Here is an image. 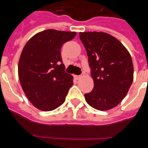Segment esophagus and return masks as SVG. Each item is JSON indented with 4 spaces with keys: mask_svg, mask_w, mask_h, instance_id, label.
<instances>
[{
    "mask_svg": "<svg viewBox=\"0 0 148 148\" xmlns=\"http://www.w3.org/2000/svg\"><path fill=\"white\" fill-rule=\"evenodd\" d=\"M74 78L76 79H79V78H81V76L80 75H74Z\"/></svg>",
    "mask_w": 148,
    "mask_h": 148,
    "instance_id": "34e87169",
    "label": "esophagus"
}]
</instances>
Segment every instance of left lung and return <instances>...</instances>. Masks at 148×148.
<instances>
[{
  "mask_svg": "<svg viewBox=\"0 0 148 148\" xmlns=\"http://www.w3.org/2000/svg\"><path fill=\"white\" fill-rule=\"evenodd\" d=\"M87 51L94 88L85 98L94 108L108 110L125 97L133 80L134 66L130 54L122 42L105 32H79Z\"/></svg>",
  "mask_w": 148,
  "mask_h": 148,
  "instance_id": "obj_1",
  "label": "left lung"
}]
</instances>
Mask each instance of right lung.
Returning <instances> with one entry per match:
<instances>
[{"instance_id": "right-lung-1", "label": "right lung", "mask_w": 148, "mask_h": 148, "mask_svg": "<svg viewBox=\"0 0 148 148\" xmlns=\"http://www.w3.org/2000/svg\"><path fill=\"white\" fill-rule=\"evenodd\" d=\"M76 34L47 29L33 36L23 49L18 62L20 82L28 99L39 110H53L66 100L73 77L65 72L60 49Z\"/></svg>"}]
</instances>
